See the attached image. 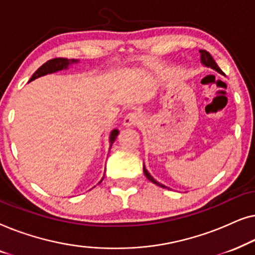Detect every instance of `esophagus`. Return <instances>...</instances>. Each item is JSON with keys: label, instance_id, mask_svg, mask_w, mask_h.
Listing matches in <instances>:
<instances>
[{"label": "esophagus", "instance_id": "esophagus-1", "mask_svg": "<svg viewBox=\"0 0 255 255\" xmlns=\"http://www.w3.org/2000/svg\"><path fill=\"white\" fill-rule=\"evenodd\" d=\"M139 122H140V115L137 111H131L124 117L125 127H133V125H137Z\"/></svg>", "mask_w": 255, "mask_h": 255}]
</instances>
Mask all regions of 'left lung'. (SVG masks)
I'll return each instance as SVG.
<instances>
[{"label": "left lung", "mask_w": 255, "mask_h": 255, "mask_svg": "<svg viewBox=\"0 0 255 255\" xmlns=\"http://www.w3.org/2000/svg\"><path fill=\"white\" fill-rule=\"evenodd\" d=\"M200 53H201V61H202V64L205 65V66H208V67H211V68H214L215 71L219 72V73H221V74H224V73L222 72V69L218 67V65L216 64V61L214 60V58L211 57V54L209 53V52L204 51V50H201V51H200ZM144 174H145V175H146V177H147V179H148L149 181H151V182L155 183L156 186H159V187H162V188H167V187L163 186V184L159 183L158 181H155L154 179H153V177L151 176V174H149V173L147 172V169L145 168V166H144Z\"/></svg>", "instance_id": "left-lung-1"}]
</instances>
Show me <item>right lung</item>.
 Here are the masks:
<instances>
[{"mask_svg":"<svg viewBox=\"0 0 255 255\" xmlns=\"http://www.w3.org/2000/svg\"><path fill=\"white\" fill-rule=\"evenodd\" d=\"M73 62H78V60H74V59H67V58L51 59V60L45 62L44 65H41L40 67L33 73V75L31 76L29 82L32 81V80H34V79L39 78V76L50 74V73H54L57 71H61V69H64V68H67V66L69 64H73ZM117 135H118V130H114L113 132H111V134H110V148H111V146H113L114 141L116 140ZM101 182H102V181H101Z\"/></svg>","mask_w":255,"mask_h":255,"instance_id":"1","label":"right lung"}]
</instances>
